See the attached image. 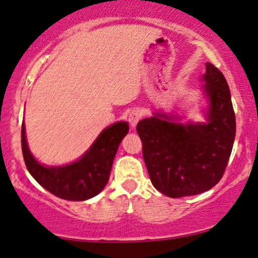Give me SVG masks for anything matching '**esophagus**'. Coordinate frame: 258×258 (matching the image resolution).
<instances>
[{
  "label": "esophagus",
  "mask_w": 258,
  "mask_h": 258,
  "mask_svg": "<svg viewBox=\"0 0 258 258\" xmlns=\"http://www.w3.org/2000/svg\"><path fill=\"white\" fill-rule=\"evenodd\" d=\"M141 117H142L141 110L133 109V110L131 111V113H130V115H128V122H130V125H131L132 128H136V126H137L138 121L141 120Z\"/></svg>",
  "instance_id": "esophagus-1"
}]
</instances>
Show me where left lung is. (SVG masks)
Returning <instances> with one entry per match:
<instances>
[{"label": "left lung", "mask_w": 258, "mask_h": 258, "mask_svg": "<svg viewBox=\"0 0 258 258\" xmlns=\"http://www.w3.org/2000/svg\"><path fill=\"white\" fill-rule=\"evenodd\" d=\"M202 92L204 122L156 111L138 122L143 157L156 190L172 198L195 196L222 178L235 137V115L223 74L207 62Z\"/></svg>", "instance_id": "left-lung-1"}]
</instances>
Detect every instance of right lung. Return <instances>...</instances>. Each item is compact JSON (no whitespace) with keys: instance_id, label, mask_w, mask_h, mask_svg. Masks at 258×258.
Masks as SVG:
<instances>
[{"instance_id":"add662e5","label":"right lung","mask_w":258,"mask_h":258,"mask_svg":"<svg viewBox=\"0 0 258 258\" xmlns=\"http://www.w3.org/2000/svg\"><path fill=\"white\" fill-rule=\"evenodd\" d=\"M127 132L128 123L119 121L99 133L77 161L63 166H45L31 154L23 122L21 148L25 164L36 181L56 197L67 201L90 200L107 185L117 148Z\"/></svg>"}]
</instances>
